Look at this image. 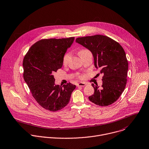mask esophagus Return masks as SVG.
Listing matches in <instances>:
<instances>
[{
	"mask_svg": "<svg viewBox=\"0 0 149 149\" xmlns=\"http://www.w3.org/2000/svg\"><path fill=\"white\" fill-rule=\"evenodd\" d=\"M77 86H85L86 85V84L84 83V82H80V83L77 84Z\"/></svg>",
	"mask_w": 149,
	"mask_h": 149,
	"instance_id": "esophagus-1",
	"label": "esophagus"
}]
</instances>
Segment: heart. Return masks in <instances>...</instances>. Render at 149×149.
<instances>
[{
  "instance_id": "1",
  "label": "heart",
  "mask_w": 149,
  "mask_h": 149,
  "mask_svg": "<svg viewBox=\"0 0 149 149\" xmlns=\"http://www.w3.org/2000/svg\"><path fill=\"white\" fill-rule=\"evenodd\" d=\"M90 53V52L88 50V49H82V50H81L79 52V56L81 57L83 55H84L85 54H86V53ZM70 56H71V54H70V53H65L64 54V56L63 57V63L64 65H65V64H67V63H68V61L69 60V58L70 57ZM78 77L80 79L83 78V76L82 75H79Z\"/></svg>"
}]
</instances>
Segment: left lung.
<instances>
[{
    "label": "left lung",
    "mask_w": 149,
    "mask_h": 149,
    "mask_svg": "<svg viewBox=\"0 0 149 149\" xmlns=\"http://www.w3.org/2000/svg\"><path fill=\"white\" fill-rule=\"evenodd\" d=\"M75 41L91 52L95 67L104 74L101 87L92 84L94 93L88 97L89 101L101 107L113 104L123 92L127 82L128 62L123 47L103 35L78 37Z\"/></svg>",
    "instance_id": "1"
}]
</instances>
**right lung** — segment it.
Segmentation results:
<instances>
[{"label":"right lung","instance_id":"obj_1","mask_svg":"<svg viewBox=\"0 0 149 149\" xmlns=\"http://www.w3.org/2000/svg\"><path fill=\"white\" fill-rule=\"evenodd\" d=\"M74 37L42 39L34 43L25 55L23 78L37 102L43 108L56 112L69 103L76 88L68 83L55 85L53 74L63 66V58Z\"/></svg>","mask_w":149,"mask_h":149}]
</instances>
